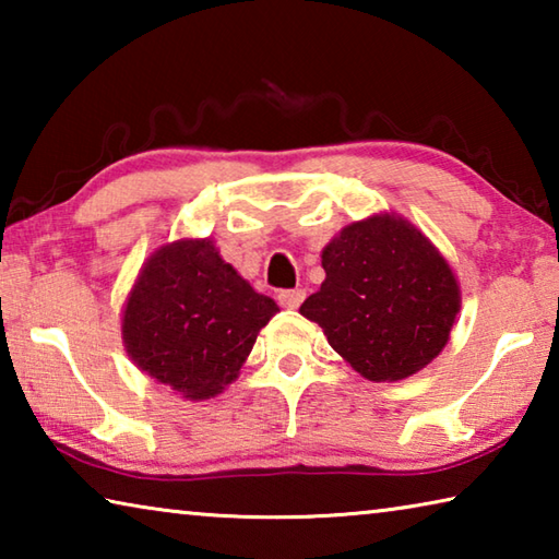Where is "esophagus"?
Instances as JSON below:
<instances>
[{"mask_svg": "<svg viewBox=\"0 0 559 559\" xmlns=\"http://www.w3.org/2000/svg\"><path fill=\"white\" fill-rule=\"evenodd\" d=\"M302 300H306V290H300V288L281 290L278 293V302H281L283 308H288V310H296Z\"/></svg>", "mask_w": 559, "mask_h": 559, "instance_id": "1", "label": "esophagus"}]
</instances>
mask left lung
<instances>
[{
	"instance_id": "left-lung-1",
	"label": "left lung",
	"mask_w": 559,
	"mask_h": 559,
	"mask_svg": "<svg viewBox=\"0 0 559 559\" xmlns=\"http://www.w3.org/2000/svg\"><path fill=\"white\" fill-rule=\"evenodd\" d=\"M325 281L300 316L372 382L404 380L447 345L459 283L447 259L400 216H372L340 231L323 251Z\"/></svg>"
}]
</instances>
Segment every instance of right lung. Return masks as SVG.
<instances>
[{
	"instance_id": "1",
	"label": "right lung",
	"mask_w": 559,
	"mask_h": 559,
	"mask_svg": "<svg viewBox=\"0 0 559 559\" xmlns=\"http://www.w3.org/2000/svg\"><path fill=\"white\" fill-rule=\"evenodd\" d=\"M278 313L210 239L159 249L130 290L122 340L140 370L185 400H210L236 380L259 330Z\"/></svg>"
}]
</instances>
